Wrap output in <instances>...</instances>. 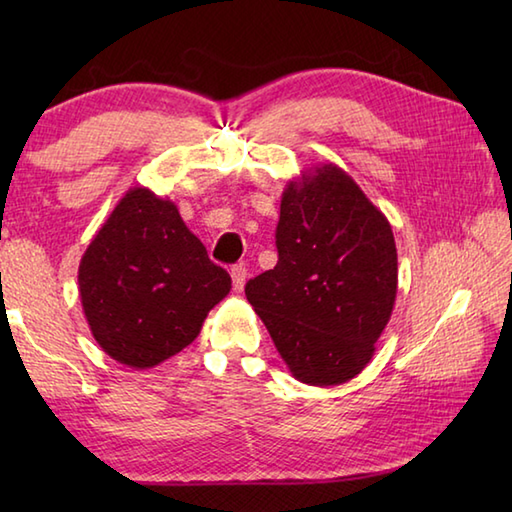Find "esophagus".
<instances>
[{"label":"esophagus","mask_w":512,"mask_h":512,"mask_svg":"<svg viewBox=\"0 0 512 512\" xmlns=\"http://www.w3.org/2000/svg\"><path fill=\"white\" fill-rule=\"evenodd\" d=\"M231 277H233V288L237 290V292H242L244 290V284H246V279H248V273H246V266H233L231 268Z\"/></svg>","instance_id":"obj_1"}]
</instances>
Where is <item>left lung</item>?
I'll return each mask as SVG.
<instances>
[{
    "instance_id": "left-lung-1",
    "label": "left lung",
    "mask_w": 512,
    "mask_h": 512,
    "mask_svg": "<svg viewBox=\"0 0 512 512\" xmlns=\"http://www.w3.org/2000/svg\"><path fill=\"white\" fill-rule=\"evenodd\" d=\"M275 237L279 262L248 281L246 299L292 376L347 383L372 361L396 303L391 224L328 162L286 184Z\"/></svg>"
}]
</instances>
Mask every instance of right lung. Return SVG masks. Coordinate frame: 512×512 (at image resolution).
Masks as SVG:
<instances>
[{
    "instance_id": "1",
    "label": "right lung",
    "mask_w": 512,
    "mask_h": 512,
    "mask_svg": "<svg viewBox=\"0 0 512 512\" xmlns=\"http://www.w3.org/2000/svg\"><path fill=\"white\" fill-rule=\"evenodd\" d=\"M231 277L182 222L178 206L129 189L79 264L90 332L116 363L149 369L195 341Z\"/></svg>"
}]
</instances>
